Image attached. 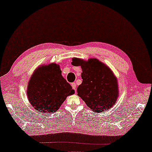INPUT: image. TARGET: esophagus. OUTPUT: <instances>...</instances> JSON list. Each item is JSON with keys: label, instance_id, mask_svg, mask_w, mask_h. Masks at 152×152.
Returning a JSON list of instances; mask_svg holds the SVG:
<instances>
[{"label": "esophagus", "instance_id": "obj_1", "mask_svg": "<svg viewBox=\"0 0 152 152\" xmlns=\"http://www.w3.org/2000/svg\"><path fill=\"white\" fill-rule=\"evenodd\" d=\"M71 86H72V88H73V89H74L75 91H76V83H71Z\"/></svg>", "mask_w": 152, "mask_h": 152}]
</instances>
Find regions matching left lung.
I'll list each match as a JSON object with an SVG mask.
<instances>
[{"instance_id":"1","label":"left lung","mask_w":152,"mask_h":152,"mask_svg":"<svg viewBox=\"0 0 152 152\" xmlns=\"http://www.w3.org/2000/svg\"><path fill=\"white\" fill-rule=\"evenodd\" d=\"M71 64L80 66L83 81L77 88V95L94 113H102L111 108L118 98V85L113 71L95 58L88 61L72 58Z\"/></svg>"}]
</instances>
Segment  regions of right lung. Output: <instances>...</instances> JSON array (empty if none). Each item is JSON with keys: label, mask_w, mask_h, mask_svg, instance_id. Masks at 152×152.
<instances>
[{"label": "right lung", "mask_w": 152, "mask_h": 152, "mask_svg": "<svg viewBox=\"0 0 152 152\" xmlns=\"http://www.w3.org/2000/svg\"><path fill=\"white\" fill-rule=\"evenodd\" d=\"M74 94L71 86L62 76L60 65L54 63L38 66L29 79L27 88L31 105L46 115L56 112L66 97Z\"/></svg>", "instance_id": "1"}]
</instances>
